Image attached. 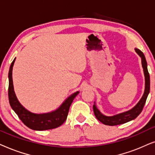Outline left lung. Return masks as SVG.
<instances>
[{"label": "left lung", "mask_w": 155, "mask_h": 155, "mask_svg": "<svg viewBox=\"0 0 155 155\" xmlns=\"http://www.w3.org/2000/svg\"><path fill=\"white\" fill-rule=\"evenodd\" d=\"M135 50L136 52L141 58L142 61V66L143 68L144 74H145V92L140 101L137 103V105L133 108L130 110L125 111V112L119 113V114L113 115V116H106L101 113V111L97 108L96 106V103L94 102V105L93 106V109H94V115L97 119L100 122L104 123V125H110V126H113V125H121L123 123H127L129 121L133 120L135 118H136L138 115L140 114L142 112L143 107L145 106L146 100H147V96L150 93V74L147 70V61H146L145 57L142 51L140 50L139 49L135 48Z\"/></svg>", "instance_id": "1"}]
</instances>
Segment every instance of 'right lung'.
<instances>
[{
  "mask_svg": "<svg viewBox=\"0 0 155 155\" xmlns=\"http://www.w3.org/2000/svg\"><path fill=\"white\" fill-rule=\"evenodd\" d=\"M15 60V58L11 63L8 73V79H9L8 98L12 109L15 111L19 118L27 127L34 130H46L54 129L60 126L67 120L70 106L73 102L74 98L79 94V91L74 93L69 97H68L57 110L52 112L42 113V114L31 113L20 104L14 91L12 71H13Z\"/></svg>",
  "mask_w": 155,
  "mask_h": 155,
  "instance_id": "obj_1",
  "label": "right lung"
}]
</instances>
